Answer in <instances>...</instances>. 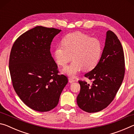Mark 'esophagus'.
I'll use <instances>...</instances> for the list:
<instances>
[{
  "label": "esophagus",
  "mask_w": 134,
  "mask_h": 134,
  "mask_svg": "<svg viewBox=\"0 0 134 134\" xmlns=\"http://www.w3.org/2000/svg\"><path fill=\"white\" fill-rule=\"evenodd\" d=\"M69 81L70 83H73V82H75V81H76V80H74V79H72V77H70L69 79Z\"/></svg>",
  "instance_id": "1"
}]
</instances>
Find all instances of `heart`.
Masks as SVG:
<instances>
[{
    "instance_id": "heart-1",
    "label": "heart",
    "mask_w": 134,
    "mask_h": 134,
    "mask_svg": "<svg viewBox=\"0 0 134 134\" xmlns=\"http://www.w3.org/2000/svg\"><path fill=\"white\" fill-rule=\"evenodd\" d=\"M103 52V45L97 38L79 32L67 35L62 40V45L56 47L54 58L57 64L65 67L72 59L69 65L63 69V72L75 77L84 69L90 71L98 64Z\"/></svg>"
}]
</instances>
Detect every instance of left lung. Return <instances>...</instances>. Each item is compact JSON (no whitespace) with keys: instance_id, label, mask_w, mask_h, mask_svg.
Here are the masks:
<instances>
[{"instance_id":"8db88e82","label":"left lung","mask_w":134,"mask_h":134,"mask_svg":"<svg viewBox=\"0 0 134 134\" xmlns=\"http://www.w3.org/2000/svg\"><path fill=\"white\" fill-rule=\"evenodd\" d=\"M124 53L121 43L110 30L106 32L105 45L98 64L85 77L92 81L79 80L80 91L77 103L88 113L104 109L114 99L124 80Z\"/></svg>"}]
</instances>
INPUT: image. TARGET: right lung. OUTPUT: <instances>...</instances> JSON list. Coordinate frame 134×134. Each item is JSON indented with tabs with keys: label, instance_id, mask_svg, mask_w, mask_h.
<instances>
[{
	"label": "right lung",
	"instance_id": "obj_1",
	"mask_svg": "<svg viewBox=\"0 0 134 134\" xmlns=\"http://www.w3.org/2000/svg\"><path fill=\"white\" fill-rule=\"evenodd\" d=\"M61 29L38 26L25 32L11 49L9 68L15 91L32 109L47 112L58 105L68 83L51 55V44Z\"/></svg>",
	"mask_w": 134,
	"mask_h": 134
}]
</instances>
